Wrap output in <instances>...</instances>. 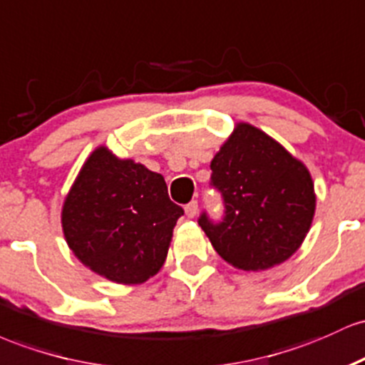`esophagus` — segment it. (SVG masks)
Instances as JSON below:
<instances>
[{"label": "esophagus", "instance_id": "obj_1", "mask_svg": "<svg viewBox=\"0 0 365 365\" xmlns=\"http://www.w3.org/2000/svg\"><path fill=\"white\" fill-rule=\"evenodd\" d=\"M184 210H186L187 217H191V219H193V217H196V214H198V202L193 200V202H190L186 207H184Z\"/></svg>", "mask_w": 365, "mask_h": 365}]
</instances>
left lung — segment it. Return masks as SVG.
Instances as JSON below:
<instances>
[{
  "label": "left lung",
  "instance_id": "obj_1",
  "mask_svg": "<svg viewBox=\"0 0 365 365\" xmlns=\"http://www.w3.org/2000/svg\"><path fill=\"white\" fill-rule=\"evenodd\" d=\"M210 169L224 215L212 220L202 212L198 224L215 252L241 271H264L289 259L315 212L314 182L304 163L260 129L237 124Z\"/></svg>",
  "mask_w": 365,
  "mask_h": 365
}]
</instances>
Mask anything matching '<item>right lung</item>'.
<instances>
[{
  "label": "right lung",
  "instance_id": "right-lung-1",
  "mask_svg": "<svg viewBox=\"0 0 365 365\" xmlns=\"http://www.w3.org/2000/svg\"><path fill=\"white\" fill-rule=\"evenodd\" d=\"M182 214L160 174L100 146L65 198L61 226L86 267L113 282L141 284L160 271Z\"/></svg>",
  "mask_w": 365,
  "mask_h": 365
}]
</instances>
